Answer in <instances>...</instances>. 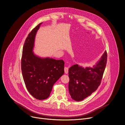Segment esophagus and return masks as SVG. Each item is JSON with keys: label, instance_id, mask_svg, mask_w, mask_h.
Instances as JSON below:
<instances>
[{"label": "esophagus", "instance_id": "esophagus-1", "mask_svg": "<svg viewBox=\"0 0 125 125\" xmlns=\"http://www.w3.org/2000/svg\"><path fill=\"white\" fill-rule=\"evenodd\" d=\"M64 72L66 74H67L68 73V72H69V68L68 67H65V68H64Z\"/></svg>", "mask_w": 125, "mask_h": 125}]
</instances>
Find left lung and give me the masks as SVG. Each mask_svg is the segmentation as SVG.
I'll list each match as a JSON object with an SVG mask.
<instances>
[{"mask_svg":"<svg viewBox=\"0 0 125 125\" xmlns=\"http://www.w3.org/2000/svg\"><path fill=\"white\" fill-rule=\"evenodd\" d=\"M107 59L106 51L94 68H83L76 64L69 68V91L72 99L83 100L97 90L101 82Z\"/></svg>","mask_w":125,"mask_h":125,"instance_id":"obj_1","label":"left lung"}]
</instances>
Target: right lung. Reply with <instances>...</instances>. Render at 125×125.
<instances>
[{
  "mask_svg": "<svg viewBox=\"0 0 125 125\" xmlns=\"http://www.w3.org/2000/svg\"><path fill=\"white\" fill-rule=\"evenodd\" d=\"M39 24L29 33L23 48L21 69L26 86L35 98H47L52 87L64 73V62L50 58H42L32 52L34 38Z\"/></svg>",
  "mask_w": 125,
  "mask_h": 125,
  "instance_id": "add662e5",
  "label": "right lung"
}]
</instances>
